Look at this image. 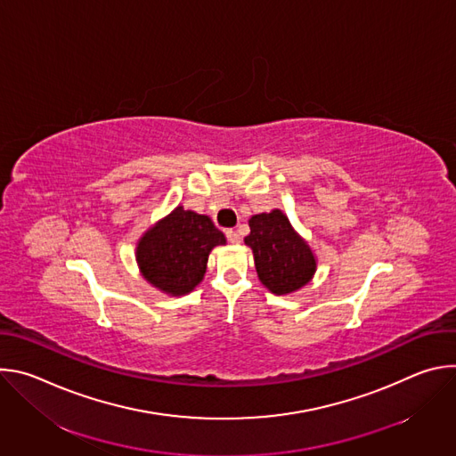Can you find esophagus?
Masks as SVG:
<instances>
[{
    "label": "esophagus",
    "instance_id": "34e87169",
    "mask_svg": "<svg viewBox=\"0 0 456 456\" xmlns=\"http://www.w3.org/2000/svg\"><path fill=\"white\" fill-rule=\"evenodd\" d=\"M225 234H227V240H229L231 243H240V240H241V238H240V234H238V231L229 229Z\"/></svg>",
    "mask_w": 456,
    "mask_h": 456
}]
</instances>
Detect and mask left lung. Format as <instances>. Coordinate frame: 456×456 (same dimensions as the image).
I'll list each match as a JSON object with an SVG mask.
<instances>
[{"label":"left lung","instance_id":"obj_1","mask_svg":"<svg viewBox=\"0 0 456 456\" xmlns=\"http://www.w3.org/2000/svg\"><path fill=\"white\" fill-rule=\"evenodd\" d=\"M248 227L243 241L252 248L257 278L269 292L287 296L312 281L317 257L281 209L250 216Z\"/></svg>","mask_w":456,"mask_h":456}]
</instances>
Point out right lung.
I'll use <instances>...</instances> for the list:
<instances>
[{
    "mask_svg": "<svg viewBox=\"0 0 456 456\" xmlns=\"http://www.w3.org/2000/svg\"><path fill=\"white\" fill-rule=\"evenodd\" d=\"M225 243L209 216L176 206L139 238L135 259L151 287L176 297L202 283L211 250Z\"/></svg>",
    "mask_w": 456,
    "mask_h": 456,
    "instance_id": "add662e5",
    "label": "right lung"
}]
</instances>
